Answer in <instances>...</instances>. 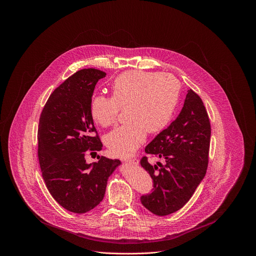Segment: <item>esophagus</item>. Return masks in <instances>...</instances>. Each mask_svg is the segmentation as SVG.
I'll return each instance as SVG.
<instances>
[{
  "instance_id": "1",
  "label": "esophagus",
  "mask_w": 256,
  "mask_h": 256,
  "mask_svg": "<svg viewBox=\"0 0 256 256\" xmlns=\"http://www.w3.org/2000/svg\"><path fill=\"white\" fill-rule=\"evenodd\" d=\"M126 162L130 163V164H134V165H136L138 163V159L136 158H130V159H126Z\"/></svg>"
}]
</instances>
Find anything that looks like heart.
Instances as JSON below:
<instances>
[{"label": "heart", "mask_w": 256, "mask_h": 256, "mask_svg": "<svg viewBox=\"0 0 256 256\" xmlns=\"http://www.w3.org/2000/svg\"><path fill=\"white\" fill-rule=\"evenodd\" d=\"M179 81L171 74L128 70L112 84V97L92 96L89 112L101 126L116 124L120 107L126 120L105 136L114 155L130 156L144 142L146 132H161L170 122L178 102Z\"/></svg>", "instance_id": "obj_1"}]
</instances>
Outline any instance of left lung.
Wrapping results in <instances>:
<instances>
[{
    "instance_id": "obj_1",
    "label": "left lung",
    "mask_w": 256,
    "mask_h": 256,
    "mask_svg": "<svg viewBox=\"0 0 256 256\" xmlns=\"http://www.w3.org/2000/svg\"><path fill=\"white\" fill-rule=\"evenodd\" d=\"M210 140V124L206 107L190 89L176 120L144 148L148 155L165 161L153 166L146 156L140 160L154 184L152 194L140 196L146 208L157 216H167L190 200L206 172Z\"/></svg>"
}]
</instances>
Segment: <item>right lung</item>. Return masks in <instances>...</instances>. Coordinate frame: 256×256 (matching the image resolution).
I'll list each match as a JSON object with an SVG mask.
<instances>
[{"label": "right lung", "mask_w": 256, "mask_h": 256, "mask_svg": "<svg viewBox=\"0 0 256 256\" xmlns=\"http://www.w3.org/2000/svg\"><path fill=\"white\" fill-rule=\"evenodd\" d=\"M106 76L97 68H83L50 96L40 118L38 160L46 186L64 208L84 214L100 204L108 177L120 161L98 156L88 164L85 155L102 150L89 112L95 85ZM96 133V135L94 134Z\"/></svg>", "instance_id": "right-lung-1"}]
</instances>
